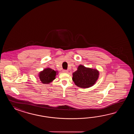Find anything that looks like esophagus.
I'll use <instances>...</instances> for the list:
<instances>
[{"instance_id":"esophagus-1","label":"esophagus","mask_w":134,"mask_h":134,"mask_svg":"<svg viewBox=\"0 0 134 134\" xmlns=\"http://www.w3.org/2000/svg\"><path fill=\"white\" fill-rule=\"evenodd\" d=\"M63 72L65 73H68V70H63Z\"/></svg>"}]
</instances>
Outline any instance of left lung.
<instances>
[{
  "mask_svg": "<svg viewBox=\"0 0 134 134\" xmlns=\"http://www.w3.org/2000/svg\"><path fill=\"white\" fill-rule=\"evenodd\" d=\"M99 75L96 69L86 68L80 65L77 70L73 73L72 80L76 85L82 88H87L94 85Z\"/></svg>",
  "mask_w": 134,
  "mask_h": 134,
  "instance_id": "1",
  "label": "left lung"
}]
</instances>
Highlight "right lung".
Instances as JSON below:
<instances>
[{
  "mask_svg": "<svg viewBox=\"0 0 134 134\" xmlns=\"http://www.w3.org/2000/svg\"><path fill=\"white\" fill-rule=\"evenodd\" d=\"M57 72L50 68L44 69L40 72L39 77L40 80L43 84H48L55 79Z\"/></svg>",
  "mask_w": 134,
  "mask_h": 134,
  "instance_id": "obj_1",
  "label": "right lung"
}]
</instances>
